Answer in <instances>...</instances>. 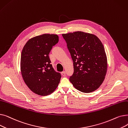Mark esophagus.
Returning a JSON list of instances; mask_svg holds the SVG:
<instances>
[{"label": "esophagus", "mask_w": 128, "mask_h": 128, "mask_svg": "<svg viewBox=\"0 0 128 128\" xmlns=\"http://www.w3.org/2000/svg\"><path fill=\"white\" fill-rule=\"evenodd\" d=\"M61 74H62V75L63 76L65 77V76H66V74H65V71H63V72H61Z\"/></svg>", "instance_id": "34e87169"}]
</instances>
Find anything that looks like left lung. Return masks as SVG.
Segmentation results:
<instances>
[{
	"label": "left lung",
	"instance_id": "8db88e82",
	"mask_svg": "<svg viewBox=\"0 0 128 128\" xmlns=\"http://www.w3.org/2000/svg\"><path fill=\"white\" fill-rule=\"evenodd\" d=\"M73 61L70 80L78 90L90 93L101 85L107 63L104 47L96 35L83 32L62 34Z\"/></svg>",
	"mask_w": 128,
	"mask_h": 128
}]
</instances>
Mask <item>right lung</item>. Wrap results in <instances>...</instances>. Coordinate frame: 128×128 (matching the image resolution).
Masks as SVG:
<instances>
[{"label":"right lung","instance_id":"right-lung-1","mask_svg":"<svg viewBox=\"0 0 128 128\" xmlns=\"http://www.w3.org/2000/svg\"><path fill=\"white\" fill-rule=\"evenodd\" d=\"M58 42L57 35L45 34L30 39L21 56L23 79L30 89L38 95L50 94L58 87L61 75L51 64L49 54Z\"/></svg>","mask_w":128,"mask_h":128}]
</instances>
